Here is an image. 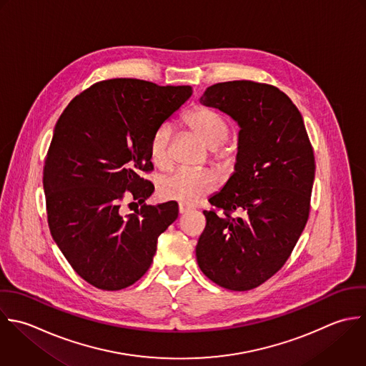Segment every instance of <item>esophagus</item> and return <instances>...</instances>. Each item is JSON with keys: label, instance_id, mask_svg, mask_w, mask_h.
<instances>
[{"label": "esophagus", "instance_id": "34e87169", "mask_svg": "<svg viewBox=\"0 0 366 366\" xmlns=\"http://www.w3.org/2000/svg\"><path fill=\"white\" fill-rule=\"evenodd\" d=\"M178 209H179V214H185V212L191 211V209H192V207H191V205H187V204H179Z\"/></svg>", "mask_w": 366, "mask_h": 366}]
</instances>
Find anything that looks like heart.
I'll use <instances>...</instances> for the list:
<instances>
[{
    "instance_id": "heart-1",
    "label": "heart",
    "mask_w": 366,
    "mask_h": 366,
    "mask_svg": "<svg viewBox=\"0 0 366 366\" xmlns=\"http://www.w3.org/2000/svg\"><path fill=\"white\" fill-rule=\"evenodd\" d=\"M188 128L209 148L211 158L219 165H229L235 159V145L227 142L231 134L229 121L217 109L197 107L185 117ZM149 158L155 168L165 171L172 164L171 125L161 124L149 139ZM217 177L207 169H178L165 177L159 184V192L172 201L192 204L214 191Z\"/></svg>"
}]
</instances>
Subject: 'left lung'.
Segmentation results:
<instances>
[{
  "label": "left lung",
  "mask_w": 366,
  "mask_h": 366,
  "mask_svg": "<svg viewBox=\"0 0 366 366\" xmlns=\"http://www.w3.org/2000/svg\"><path fill=\"white\" fill-rule=\"evenodd\" d=\"M201 102L231 115L241 129L235 172L204 211L197 261L217 285L249 291L285 265L307 225L314 149L301 112L274 85L218 82Z\"/></svg>",
  "instance_id": "obj_1"
}]
</instances>
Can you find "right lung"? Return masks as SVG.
I'll use <instances>...</instances> for the list:
<instances>
[{
  "instance_id": "add662e5",
  "label": "right lung",
  "mask_w": 366,
  "mask_h": 366,
  "mask_svg": "<svg viewBox=\"0 0 366 366\" xmlns=\"http://www.w3.org/2000/svg\"><path fill=\"white\" fill-rule=\"evenodd\" d=\"M191 94L189 85L105 79L56 121L42 177L48 227L74 271L98 290L135 284L152 264L158 237L178 218L175 201L144 204L154 184L141 172L154 169V131ZM127 197L142 208L122 217Z\"/></svg>"
}]
</instances>
